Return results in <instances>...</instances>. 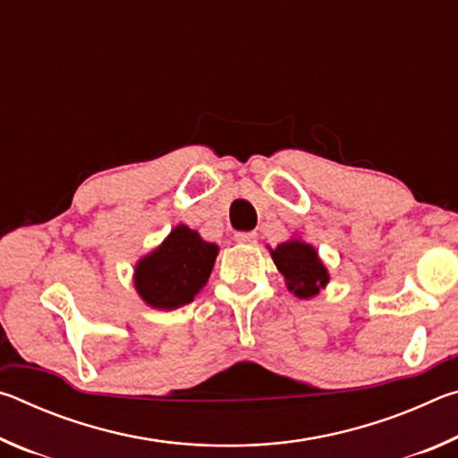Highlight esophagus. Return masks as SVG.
<instances>
[{
    "instance_id": "esophagus-1",
    "label": "esophagus",
    "mask_w": 458,
    "mask_h": 458,
    "mask_svg": "<svg viewBox=\"0 0 458 458\" xmlns=\"http://www.w3.org/2000/svg\"><path fill=\"white\" fill-rule=\"evenodd\" d=\"M234 240L240 244H254L257 242V232H234Z\"/></svg>"
}]
</instances>
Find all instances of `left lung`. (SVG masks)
<instances>
[{
  "instance_id": "left-lung-1",
  "label": "left lung",
  "mask_w": 458,
  "mask_h": 458,
  "mask_svg": "<svg viewBox=\"0 0 458 458\" xmlns=\"http://www.w3.org/2000/svg\"><path fill=\"white\" fill-rule=\"evenodd\" d=\"M270 254L276 268L283 273L289 291L301 299L313 297L329 281L327 268L323 267L311 244L289 240V242L278 244Z\"/></svg>"
}]
</instances>
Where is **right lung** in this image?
<instances>
[{"mask_svg":"<svg viewBox=\"0 0 458 458\" xmlns=\"http://www.w3.org/2000/svg\"><path fill=\"white\" fill-rule=\"evenodd\" d=\"M218 246L201 240L196 230L177 226L157 250L139 260L137 293L155 309L188 305L210 278Z\"/></svg>","mask_w":458,"mask_h":458,"instance_id":"add662e5","label":"right lung"}]
</instances>
